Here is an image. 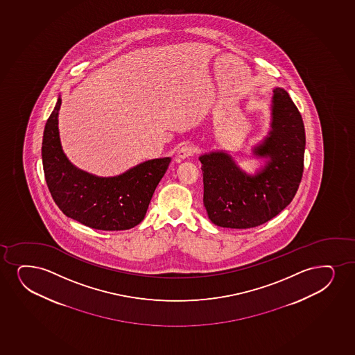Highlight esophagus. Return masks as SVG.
Returning a JSON list of instances; mask_svg holds the SVG:
<instances>
[{
	"mask_svg": "<svg viewBox=\"0 0 355 355\" xmlns=\"http://www.w3.org/2000/svg\"><path fill=\"white\" fill-rule=\"evenodd\" d=\"M193 154V147L190 145H184L183 147H180V150H178V153H177V157L180 159V160H184V159L189 158V157H191Z\"/></svg>",
	"mask_w": 355,
	"mask_h": 355,
	"instance_id": "esophagus-1",
	"label": "esophagus"
}]
</instances>
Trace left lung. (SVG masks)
<instances>
[{"label": "left lung", "instance_id": "left-lung-1", "mask_svg": "<svg viewBox=\"0 0 355 355\" xmlns=\"http://www.w3.org/2000/svg\"><path fill=\"white\" fill-rule=\"evenodd\" d=\"M270 132L254 147V155L268 158L249 175L223 150L200 157L203 205L220 227L251 228L285 209L297 193L304 171L305 128L302 114L284 88H274Z\"/></svg>", "mask_w": 355, "mask_h": 355}]
</instances>
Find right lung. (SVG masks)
Returning <instances> with one entry per match:
<instances>
[{
	"mask_svg": "<svg viewBox=\"0 0 355 355\" xmlns=\"http://www.w3.org/2000/svg\"><path fill=\"white\" fill-rule=\"evenodd\" d=\"M61 96L45 124L42 159L49 191L70 219L101 231H123L144 220L154 190L171 158L141 162L122 175L98 177L75 167L62 150L58 132Z\"/></svg>",
	"mask_w": 355,
	"mask_h": 355,
	"instance_id": "right-lung-1",
	"label": "right lung"
}]
</instances>
